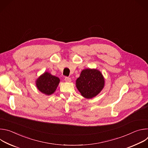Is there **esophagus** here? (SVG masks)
Masks as SVG:
<instances>
[{
  "mask_svg": "<svg viewBox=\"0 0 148 148\" xmlns=\"http://www.w3.org/2000/svg\"><path fill=\"white\" fill-rule=\"evenodd\" d=\"M64 79H65V81H66L67 82H70L71 81V78H70V77H66Z\"/></svg>",
  "mask_w": 148,
  "mask_h": 148,
  "instance_id": "34e87169",
  "label": "esophagus"
}]
</instances>
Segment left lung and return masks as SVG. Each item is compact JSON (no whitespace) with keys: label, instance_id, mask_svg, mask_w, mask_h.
<instances>
[{"label":"left lung","instance_id":"1","mask_svg":"<svg viewBox=\"0 0 148 148\" xmlns=\"http://www.w3.org/2000/svg\"><path fill=\"white\" fill-rule=\"evenodd\" d=\"M104 78L101 73L97 69L83 70L76 80V87L84 98H92L103 89Z\"/></svg>","mask_w":148,"mask_h":148}]
</instances>
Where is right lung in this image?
Listing matches in <instances>:
<instances>
[{"mask_svg":"<svg viewBox=\"0 0 148 148\" xmlns=\"http://www.w3.org/2000/svg\"><path fill=\"white\" fill-rule=\"evenodd\" d=\"M60 82L59 78L45 72L36 80V84L38 90L47 95L53 94Z\"/></svg>","mask_w":148,"mask_h":148,"instance_id":"add662e5","label":"right lung"}]
</instances>
